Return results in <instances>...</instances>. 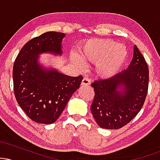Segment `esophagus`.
Wrapping results in <instances>:
<instances>
[{
	"instance_id": "34e87169",
	"label": "esophagus",
	"mask_w": 160,
	"mask_h": 160,
	"mask_svg": "<svg viewBox=\"0 0 160 160\" xmlns=\"http://www.w3.org/2000/svg\"><path fill=\"white\" fill-rule=\"evenodd\" d=\"M90 83H91L90 80L87 78H84L83 79H82V80L81 82L82 86H89V85H90Z\"/></svg>"
}]
</instances>
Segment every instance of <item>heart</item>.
Returning a JSON list of instances; mask_svg holds the SVG:
<instances>
[{
    "instance_id": "b5f03b06",
    "label": "heart",
    "mask_w": 160,
    "mask_h": 160,
    "mask_svg": "<svg viewBox=\"0 0 160 160\" xmlns=\"http://www.w3.org/2000/svg\"><path fill=\"white\" fill-rule=\"evenodd\" d=\"M78 57L74 60L82 65L80 59L95 64V70L99 76L110 78L120 70L127 56L123 44L116 43L110 39H92L78 49Z\"/></svg>"
}]
</instances>
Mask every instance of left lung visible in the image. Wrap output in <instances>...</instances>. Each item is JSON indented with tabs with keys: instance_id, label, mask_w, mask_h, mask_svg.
I'll return each mask as SVG.
<instances>
[{
	"instance_id": "left-lung-1",
	"label": "left lung",
	"mask_w": 160,
	"mask_h": 160,
	"mask_svg": "<svg viewBox=\"0 0 160 160\" xmlns=\"http://www.w3.org/2000/svg\"><path fill=\"white\" fill-rule=\"evenodd\" d=\"M148 84V66L135 45L132 60L127 69L92 83L95 96L91 112L97 124L107 129H117L128 124L144 105Z\"/></svg>"
}]
</instances>
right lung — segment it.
I'll use <instances>...</instances> for the list:
<instances>
[{
	"mask_svg": "<svg viewBox=\"0 0 160 160\" xmlns=\"http://www.w3.org/2000/svg\"><path fill=\"white\" fill-rule=\"evenodd\" d=\"M65 34L46 32L25 43L12 69L14 94L18 104L31 120L51 124L58 120L73 93L80 87L81 75L70 77L56 70H46L38 62V55H61Z\"/></svg>",
	"mask_w": 160,
	"mask_h": 160,
	"instance_id": "1",
	"label": "right lung"
}]
</instances>
